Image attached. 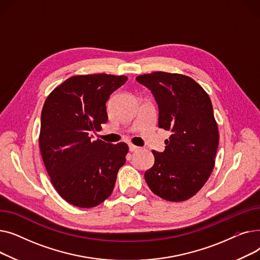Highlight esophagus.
<instances>
[{"label": "esophagus", "instance_id": "34e87169", "mask_svg": "<svg viewBox=\"0 0 260 260\" xmlns=\"http://www.w3.org/2000/svg\"><path fill=\"white\" fill-rule=\"evenodd\" d=\"M128 149H129V152H136V151H138L139 147L136 146V145H133V144H129Z\"/></svg>", "mask_w": 260, "mask_h": 260}]
</instances>
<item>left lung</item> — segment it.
<instances>
[{
  "label": "left lung",
  "instance_id": "left-lung-1",
  "mask_svg": "<svg viewBox=\"0 0 260 260\" xmlns=\"http://www.w3.org/2000/svg\"><path fill=\"white\" fill-rule=\"evenodd\" d=\"M158 104V126L172 135L165 152L152 151L154 166L144 178L157 196L179 202L193 197L214 169L219 143L209 94L192 78L156 72L136 78Z\"/></svg>",
  "mask_w": 260,
  "mask_h": 260
}]
</instances>
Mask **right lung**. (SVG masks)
Returning a JSON list of instances; mask_svg holds the SVG:
<instances>
[{"mask_svg":"<svg viewBox=\"0 0 260 260\" xmlns=\"http://www.w3.org/2000/svg\"><path fill=\"white\" fill-rule=\"evenodd\" d=\"M127 77L74 76L47 97L41 114L40 151L53 187L68 203L93 208L113 193L128 146L91 141L107 121L106 102Z\"/></svg>","mask_w":260,"mask_h":260,"instance_id":"add662e5","label":"right lung"}]
</instances>
